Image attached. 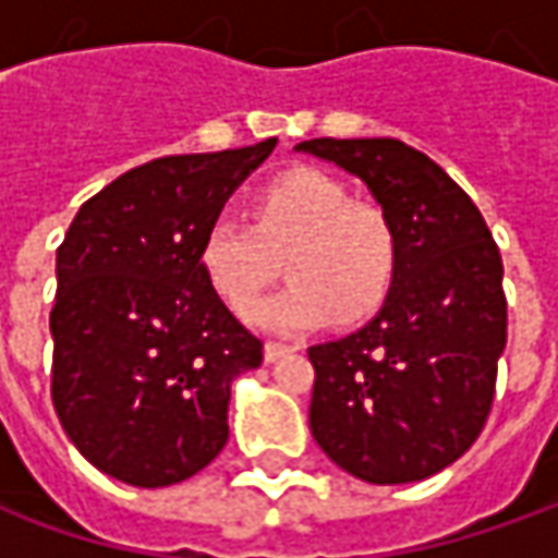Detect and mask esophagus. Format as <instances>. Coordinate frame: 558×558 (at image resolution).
Wrapping results in <instances>:
<instances>
[{
  "instance_id": "1",
  "label": "esophagus",
  "mask_w": 558,
  "mask_h": 558,
  "mask_svg": "<svg viewBox=\"0 0 558 558\" xmlns=\"http://www.w3.org/2000/svg\"><path fill=\"white\" fill-rule=\"evenodd\" d=\"M291 351H294V348H289V344H279V341H267V344H264V360H267V363H276L279 356L291 354Z\"/></svg>"
}]
</instances>
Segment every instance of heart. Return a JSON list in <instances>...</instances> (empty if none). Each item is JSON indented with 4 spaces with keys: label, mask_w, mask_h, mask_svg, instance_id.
I'll return each instance as SVG.
<instances>
[{
    "label": "heart",
    "mask_w": 558,
    "mask_h": 558,
    "mask_svg": "<svg viewBox=\"0 0 558 558\" xmlns=\"http://www.w3.org/2000/svg\"><path fill=\"white\" fill-rule=\"evenodd\" d=\"M286 254L282 291L264 298L251 323L264 332L301 335L373 316L395 282L397 235L375 204L351 202L335 177L298 167L260 189L254 226L217 217L202 242L210 289L245 313Z\"/></svg>",
    "instance_id": "obj_1"
}]
</instances>
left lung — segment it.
<instances>
[{
  "label": "left lung",
  "mask_w": 558,
  "mask_h": 558,
  "mask_svg": "<svg viewBox=\"0 0 558 558\" xmlns=\"http://www.w3.org/2000/svg\"><path fill=\"white\" fill-rule=\"evenodd\" d=\"M298 151L363 180L397 235L381 311L307 351L313 438L360 482H422L475 444L494 403L506 348L497 242L472 198L407 142L311 140Z\"/></svg>",
  "instance_id": "obj_1"
}]
</instances>
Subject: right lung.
Wrapping results in <instances>:
<instances>
[{
    "instance_id": "1",
    "label": "right lung",
    "mask_w": 558,
    "mask_h": 558,
    "mask_svg": "<svg viewBox=\"0 0 558 558\" xmlns=\"http://www.w3.org/2000/svg\"><path fill=\"white\" fill-rule=\"evenodd\" d=\"M272 148L158 158L76 210L54 257L52 403L98 472L167 487L226 447L232 381L264 341L210 289L202 242Z\"/></svg>"
}]
</instances>
